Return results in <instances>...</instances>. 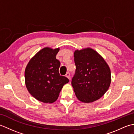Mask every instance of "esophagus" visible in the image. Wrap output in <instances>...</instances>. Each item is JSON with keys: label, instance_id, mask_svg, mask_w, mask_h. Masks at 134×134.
Wrapping results in <instances>:
<instances>
[{"label": "esophagus", "instance_id": "esophagus-1", "mask_svg": "<svg viewBox=\"0 0 134 134\" xmlns=\"http://www.w3.org/2000/svg\"><path fill=\"white\" fill-rule=\"evenodd\" d=\"M65 76H66L67 78H69L70 79V72H67L66 74H65Z\"/></svg>", "mask_w": 134, "mask_h": 134}]
</instances>
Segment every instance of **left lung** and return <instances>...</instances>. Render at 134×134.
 I'll return each mask as SVG.
<instances>
[{"label": "left lung", "instance_id": "obj_1", "mask_svg": "<svg viewBox=\"0 0 134 134\" xmlns=\"http://www.w3.org/2000/svg\"><path fill=\"white\" fill-rule=\"evenodd\" d=\"M74 56L76 71L71 84L76 98L85 103L97 100L110 86L109 65L96 51L89 47L75 50Z\"/></svg>", "mask_w": 134, "mask_h": 134}]
</instances>
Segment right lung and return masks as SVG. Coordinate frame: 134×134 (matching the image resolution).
Returning a JSON list of instances; mask_svg holds the SVG:
<instances>
[{"label":"right lung","instance_id":"1","mask_svg":"<svg viewBox=\"0 0 134 134\" xmlns=\"http://www.w3.org/2000/svg\"><path fill=\"white\" fill-rule=\"evenodd\" d=\"M60 48L45 47L36 53L28 63L25 71V85L34 98L44 103L56 101L62 89L69 82L60 76V63L56 59Z\"/></svg>","mask_w":134,"mask_h":134}]
</instances>
